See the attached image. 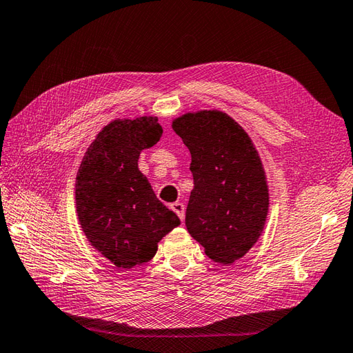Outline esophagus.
Wrapping results in <instances>:
<instances>
[{"mask_svg":"<svg viewBox=\"0 0 353 353\" xmlns=\"http://www.w3.org/2000/svg\"><path fill=\"white\" fill-rule=\"evenodd\" d=\"M170 208L175 211V213L178 214V217L181 219V222L184 221V203H181V202H174L170 205Z\"/></svg>","mask_w":353,"mask_h":353,"instance_id":"obj_1","label":"esophagus"}]
</instances>
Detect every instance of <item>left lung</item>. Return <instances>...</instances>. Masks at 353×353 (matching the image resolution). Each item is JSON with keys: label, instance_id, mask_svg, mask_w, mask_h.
<instances>
[{"label": "left lung", "instance_id": "obj_1", "mask_svg": "<svg viewBox=\"0 0 353 353\" xmlns=\"http://www.w3.org/2000/svg\"><path fill=\"white\" fill-rule=\"evenodd\" d=\"M172 128L192 155L187 231L213 261L240 260L261 237L269 214L268 178L252 139L221 110L187 112Z\"/></svg>", "mask_w": 353, "mask_h": 353}]
</instances>
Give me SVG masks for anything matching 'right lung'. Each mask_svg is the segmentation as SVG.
Returning <instances> with one entry per match:
<instances>
[{"instance_id":"right-lung-1","label":"right lung","mask_w":353,"mask_h":353,"mask_svg":"<svg viewBox=\"0 0 353 353\" xmlns=\"http://www.w3.org/2000/svg\"><path fill=\"white\" fill-rule=\"evenodd\" d=\"M161 134L157 116L114 119L98 132L78 169V222L90 245L116 268L152 260L159 241L179 225L137 164L140 152Z\"/></svg>"}]
</instances>
